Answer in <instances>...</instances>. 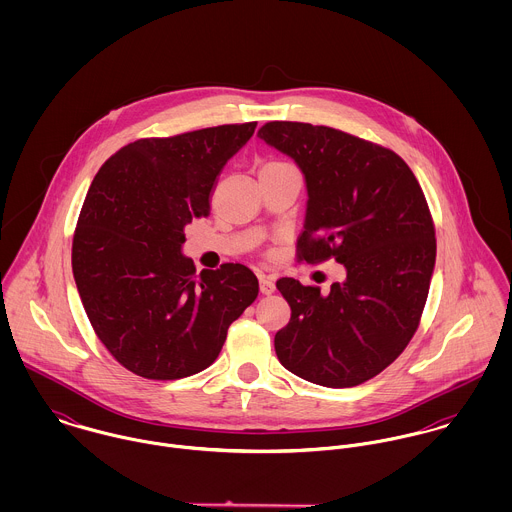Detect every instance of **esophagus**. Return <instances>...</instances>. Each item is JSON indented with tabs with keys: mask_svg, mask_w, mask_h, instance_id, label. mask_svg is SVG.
Here are the masks:
<instances>
[{
	"mask_svg": "<svg viewBox=\"0 0 512 512\" xmlns=\"http://www.w3.org/2000/svg\"><path fill=\"white\" fill-rule=\"evenodd\" d=\"M260 292L264 295H270V293L276 292V284L272 278H266V276H260Z\"/></svg>",
	"mask_w": 512,
	"mask_h": 512,
	"instance_id": "obj_1",
	"label": "esophagus"
}]
</instances>
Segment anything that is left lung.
<instances>
[{"label":"left lung","mask_w":512,"mask_h":512,"mask_svg":"<svg viewBox=\"0 0 512 512\" xmlns=\"http://www.w3.org/2000/svg\"><path fill=\"white\" fill-rule=\"evenodd\" d=\"M258 136L303 173L299 260L335 258L345 268L327 293L276 282L292 307L276 355L313 384H363L406 349L428 299L436 230L422 187L394 151L327 126L270 122Z\"/></svg>","instance_id":"1"}]
</instances>
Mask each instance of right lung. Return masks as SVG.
I'll use <instances>...</instances> for the list:
<instances>
[{
  "mask_svg": "<svg viewBox=\"0 0 512 512\" xmlns=\"http://www.w3.org/2000/svg\"><path fill=\"white\" fill-rule=\"evenodd\" d=\"M256 122L138 140L96 173L73 240L84 311L112 357L138 376L175 380L213 365L234 319L258 295L242 264L195 274L185 226L211 215L226 161Z\"/></svg>",
  "mask_w": 512,
  "mask_h": 512,
  "instance_id": "add662e5",
  "label": "right lung"
}]
</instances>
